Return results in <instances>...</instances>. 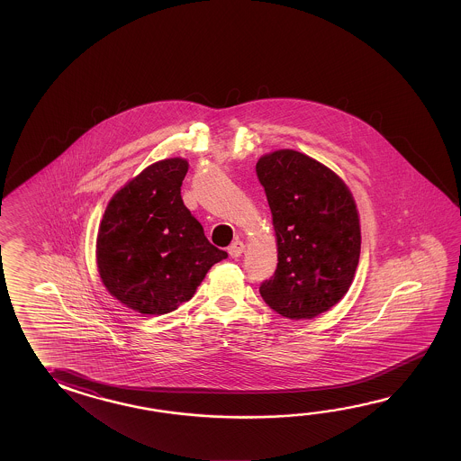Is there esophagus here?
Instances as JSON below:
<instances>
[{
	"label": "esophagus",
	"instance_id": "1",
	"mask_svg": "<svg viewBox=\"0 0 461 461\" xmlns=\"http://www.w3.org/2000/svg\"><path fill=\"white\" fill-rule=\"evenodd\" d=\"M245 251V243L243 241H235V243H231V245L228 246V254L231 256V258H240L241 254Z\"/></svg>",
	"mask_w": 461,
	"mask_h": 461
}]
</instances>
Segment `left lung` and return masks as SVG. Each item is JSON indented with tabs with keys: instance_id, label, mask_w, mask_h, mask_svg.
Instances as JSON below:
<instances>
[{
	"instance_id": "left-lung-1",
	"label": "left lung",
	"mask_w": 461,
	"mask_h": 461,
	"mask_svg": "<svg viewBox=\"0 0 461 461\" xmlns=\"http://www.w3.org/2000/svg\"><path fill=\"white\" fill-rule=\"evenodd\" d=\"M277 238V269L259 294L282 317L313 319L347 294L359 261L357 203L319 160L274 150L256 164Z\"/></svg>"
}]
</instances>
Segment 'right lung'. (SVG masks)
I'll return each mask as SVG.
<instances>
[{"label": "right lung", "mask_w": 461, "mask_h": 461, "mask_svg": "<svg viewBox=\"0 0 461 461\" xmlns=\"http://www.w3.org/2000/svg\"><path fill=\"white\" fill-rule=\"evenodd\" d=\"M188 162L164 159L114 194L96 238L106 291L128 309L164 315L194 297L226 251L212 245L180 195Z\"/></svg>", "instance_id": "obj_1"}]
</instances>
